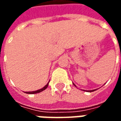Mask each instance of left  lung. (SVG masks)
I'll return each mask as SVG.
<instances>
[{
	"instance_id": "8db88e82",
	"label": "left lung",
	"mask_w": 121,
	"mask_h": 121,
	"mask_svg": "<svg viewBox=\"0 0 121 121\" xmlns=\"http://www.w3.org/2000/svg\"><path fill=\"white\" fill-rule=\"evenodd\" d=\"M73 85H74V84H73ZM74 86H75V85H74ZM95 91V90H91V91H89V92H92V91Z\"/></svg>"
}]
</instances>
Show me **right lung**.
I'll return each mask as SVG.
<instances>
[{"label": "right lung", "mask_w": 121, "mask_h": 121, "mask_svg": "<svg viewBox=\"0 0 121 121\" xmlns=\"http://www.w3.org/2000/svg\"><path fill=\"white\" fill-rule=\"evenodd\" d=\"M48 86V83L45 87H43L42 89H39V90H37V91H30V92H25V93H27V94H35V93H40V92H41V91H44L45 89H47V87Z\"/></svg>", "instance_id": "right-lung-1"}]
</instances>
